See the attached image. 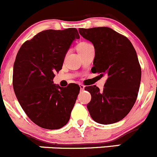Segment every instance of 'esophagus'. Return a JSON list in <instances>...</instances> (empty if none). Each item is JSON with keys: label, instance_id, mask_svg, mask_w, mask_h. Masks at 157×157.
I'll use <instances>...</instances> for the list:
<instances>
[{"label": "esophagus", "instance_id": "esophagus-1", "mask_svg": "<svg viewBox=\"0 0 157 157\" xmlns=\"http://www.w3.org/2000/svg\"><path fill=\"white\" fill-rule=\"evenodd\" d=\"M79 87H80L81 91H83V90L85 89V85H82V84H80V85H79Z\"/></svg>", "mask_w": 157, "mask_h": 157}]
</instances>
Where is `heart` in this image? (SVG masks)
Here are the masks:
<instances>
[{
    "instance_id": "obj_1",
    "label": "heart",
    "mask_w": 157,
    "mask_h": 157,
    "mask_svg": "<svg viewBox=\"0 0 157 157\" xmlns=\"http://www.w3.org/2000/svg\"><path fill=\"white\" fill-rule=\"evenodd\" d=\"M91 46V45L89 44V43H80V44L78 46V51L80 52L81 51L83 50V49H85V48H87L88 46Z\"/></svg>"
}]
</instances>
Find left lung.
Returning a JSON list of instances; mask_svg holds the SVG:
<instances>
[{
  "label": "left lung",
  "mask_w": 157,
  "mask_h": 157,
  "mask_svg": "<svg viewBox=\"0 0 157 157\" xmlns=\"http://www.w3.org/2000/svg\"><path fill=\"white\" fill-rule=\"evenodd\" d=\"M78 31L94 45L91 72L108 76L102 91L96 85L86 88L91 95L87 105L90 115L101 124L120 121L133 108L140 85L141 68L136 50L126 36L111 28H80Z\"/></svg>",
  "instance_id": "1"
}]
</instances>
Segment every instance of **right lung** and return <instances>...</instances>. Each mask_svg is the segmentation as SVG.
I'll list each match as a JSON object with an SVG mask.
<instances>
[{
  "label": "right lung",
  "instance_id": "add662e5",
  "mask_svg": "<svg viewBox=\"0 0 157 157\" xmlns=\"http://www.w3.org/2000/svg\"><path fill=\"white\" fill-rule=\"evenodd\" d=\"M75 28L46 29L21 46L13 64V87L21 108L40 128L56 130L68 123L80 87L53 84L71 44L79 39Z\"/></svg>",
  "mask_w": 157,
  "mask_h": 157
}]
</instances>
